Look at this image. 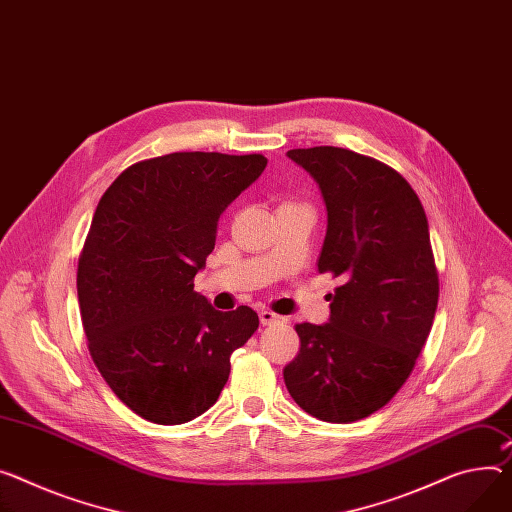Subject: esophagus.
Wrapping results in <instances>:
<instances>
[{
  "mask_svg": "<svg viewBox=\"0 0 512 512\" xmlns=\"http://www.w3.org/2000/svg\"><path fill=\"white\" fill-rule=\"evenodd\" d=\"M281 320H283V318H281V316H277V313L270 311V309H262V311H260V322H262V326L279 324Z\"/></svg>",
  "mask_w": 512,
  "mask_h": 512,
  "instance_id": "34e87169",
  "label": "esophagus"
}]
</instances>
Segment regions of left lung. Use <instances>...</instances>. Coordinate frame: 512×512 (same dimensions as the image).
<instances>
[{"mask_svg":"<svg viewBox=\"0 0 512 512\" xmlns=\"http://www.w3.org/2000/svg\"><path fill=\"white\" fill-rule=\"evenodd\" d=\"M287 155L318 182L328 229L320 272L342 281L328 324H297L299 355L283 377L301 410L355 422L410 377L439 303V274L418 194L369 155L320 145Z\"/></svg>","mask_w":512,"mask_h":512,"instance_id":"1","label":"left lung"}]
</instances>
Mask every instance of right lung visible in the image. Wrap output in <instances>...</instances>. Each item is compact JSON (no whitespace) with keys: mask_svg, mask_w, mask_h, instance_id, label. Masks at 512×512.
<instances>
[{"mask_svg":"<svg viewBox=\"0 0 512 512\" xmlns=\"http://www.w3.org/2000/svg\"><path fill=\"white\" fill-rule=\"evenodd\" d=\"M264 168L260 153H168L129 166L96 207L77 262L82 324L108 387L149 422L207 412L258 330L254 309L217 311L194 277L221 213Z\"/></svg>","mask_w":512,"mask_h":512,"instance_id":"right-lung-1","label":"right lung"}]
</instances>
